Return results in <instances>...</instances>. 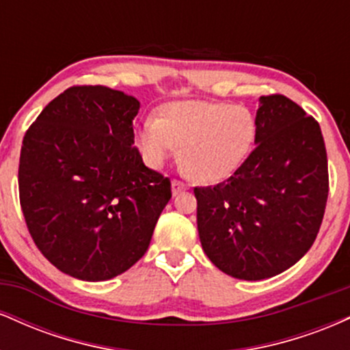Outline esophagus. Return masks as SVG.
<instances>
[{"label":"esophagus","mask_w":350,"mask_h":350,"mask_svg":"<svg viewBox=\"0 0 350 350\" xmlns=\"http://www.w3.org/2000/svg\"><path fill=\"white\" fill-rule=\"evenodd\" d=\"M171 187H172V196H178L180 191H186L189 187L187 184H184L183 180H178V179H172L171 180Z\"/></svg>","instance_id":"1"}]
</instances>
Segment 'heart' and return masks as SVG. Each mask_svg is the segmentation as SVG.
Instances as JSON below:
<instances>
[{
	"mask_svg": "<svg viewBox=\"0 0 350 350\" xmlns=\"http://www.w3.org/2000/svg\"><path fill=\"white\" fill-rule=\"evenodd\" d=\"M255 116L248 108L207 100H176L161 107L136 131V144L152 166L180 151L184 170L206 183H217L239 170L252 152Z\"/></svg>",
	"mask_w": 350,
	"mask_h": 350,
	"instance_id": "obj_1",
	"label": "heart"
}]
</instances>
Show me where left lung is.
Returning a JSON list of instances; mask_svg holds the SVG:
<instances>
[{"mask_svg": "<svg viewBox=\"0 0 350 350\" xmlns=\"http://www.w3.org/2000/svg\"><path fill=\"white\" fill-rule=\"evenodd\" d=\"M255 150L214 187H196L202 250L239 280L280 275L316 240L326 208L327 156L319 123L283 95L260 97Z\"/></svg>", "mask_w": 350, "mask_h": 350, "instance_id": "obj_1", "label": "left lung"}]
</instances>
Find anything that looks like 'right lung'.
<instances>
[{"mask_svg": "<svg viewBox=\"0 0 350 350\" xmlns=\"http://www.w3.org/2000/svg\"><path fill=\"white\" fill-rule=\"evenodd\" d=\"M139 102L103 85L70 87L31 124L19 199L34 243L82 281L122 275L150 247L171 183L133 146Z\"/></svg>", "mask_w": 350, "mask_h": 350, "instance_id": "1", "label": "right lung"}]
</instances>
